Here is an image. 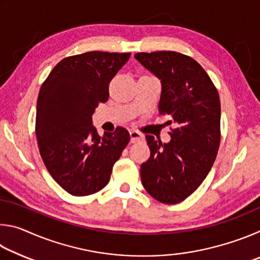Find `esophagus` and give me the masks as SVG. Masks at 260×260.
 <instances>
[{"instance_id":"1","label":"esophagus","mask_w":260,"mask_h":260,"mask_svg":"<svg viewBox=\"0 0 260 260\" xmlns=\"http://www.w3.org/2000/svg\"><path fill=\"white\" fill-rule=\"evenodd\" d=\"M129 135H131V142H136V141L143 139V134H141L138 131H131Z\"/></svg>"}]
</instances>
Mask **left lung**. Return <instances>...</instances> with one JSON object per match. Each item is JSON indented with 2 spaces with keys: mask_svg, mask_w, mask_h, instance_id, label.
<instances>
[{
  "mask_svg": "<svg viewBox=\"0 0 260 260\" xmlns=\"http://www.w3.org/2000/svg\"><path fill=\"white\" fill-rule=\"evenodd\" d=\"M135 59L161 83L159 113L175 125L171 141L146 135L150 158L141 165V181L165 204L186 200L209 174L220 144V100L204 69L175 51L139 52Z\"/></svg>",
  "mask_w": 260,
  "mask_h": 260,
  "instance_id": "1",
  "label": "left lung"
}]
</instances>
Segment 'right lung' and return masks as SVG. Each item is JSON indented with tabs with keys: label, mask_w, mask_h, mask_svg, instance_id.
I'll list each match as a JSON object with an SVG mask.
<instances>
[{
	"label": "right lung",
	"mask_w": 260,
	"mask_h": 260,
	"mask_svg": "<svg viewBox=\"0 0 260 260\" xmlns=\"http://www.w3.org/2000/svg\"><path fill=\"white\" fill-rule=\"evenodd\" d=\"M131 54L89 51L61 59L41 86L37 103L39 149L48 172L73 196L100 191L129 142L122 127L100 136L93 126L109 83Z\"/></svg>",
	"instance_id": "1"
}]
</instances>
